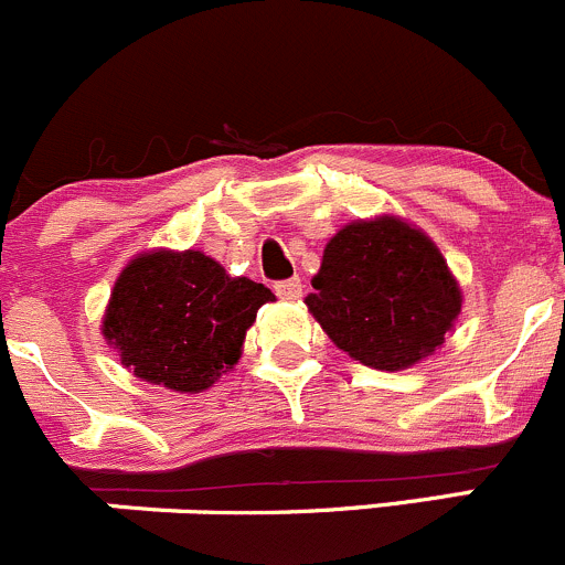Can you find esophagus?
Listing matches in <instances>:
<instances>
[{
	"label": "esophagus",
	"mask_w": 565,
	"mask_h": 565,
	"mask_svg": "<svg viewBox=\"0 0 565 565\" xmlns=\"http://www.w3.org/2000/svg\"><path fill=\"white\" fill-rule=\"evenodd\" d=\"M275 294L280 296V299H299V296H301V280H299V277H290V280L275 282Z\"/></svg>",
	"instance_id": "esophagus-1"
}]
</instances>
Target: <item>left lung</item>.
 Here are the masks:
<instances>
[{
    "label": "left lung",
    "instance_id": "left-lung-1",
    "mask_svg": "<svg viewBox=\"0 0 565 565\" xmlns=\"http://www.w3.org/2000/svg\"><path fill=\"white\" fill-rule=\"evenodd\" d=\"M307 307L334 345L379 371H401L443 345L461 290L431 238L382 216L351 222L323 249Z\"/></svg>",
    "mask_w": 565,
    "mask_h": 565
}]
</instances>
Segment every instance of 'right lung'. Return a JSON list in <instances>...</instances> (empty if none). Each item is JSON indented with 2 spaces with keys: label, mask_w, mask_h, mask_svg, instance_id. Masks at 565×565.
<instances>
[{
  "label": "right lung",
  "mask_w": 565,
  "mask_h": 565,
  "mask_svg": "<svg viewBox=\"0 0 565 565\" xmlns=\"http://www.w3.org/2000/svg\"><path fill=\"white\" fill-rule=\"evenodd\" d=\"M266 301H275L266 285L227 277L209 255L148 253L117 277L104 338L134 376L200 393L236 365L244 334Z\"/></svg>",
  "instance_id": "right-lung-1"
}]
</instances>
